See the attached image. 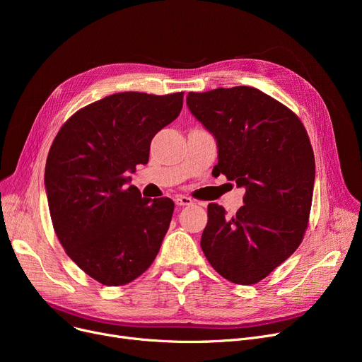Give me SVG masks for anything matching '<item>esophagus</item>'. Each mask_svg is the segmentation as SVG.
I'll list each match as a JSON object with an SVG mask.
<instances>
[{
  "label": "esophagus",
  "mask_w": 362,
  "mask_h": 362,
  "mask_svg": "<svg viewBox=\"0 0 362 362\" xmlns=\"http://www.w3.org/2000/svg\"><path fill=\"white\" fill-rule=\"evenodd\" d=\"M175 202H176V205H179V206H185V205H192V204H194V199L189 198V197H185V195H177V197L175 198Z\"/></svg>",
  "instance_id": "34e87169"
}]
</instances>
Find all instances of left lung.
Here are the masks:
<instances>
[{
	"mask_svg": "<svg viewBox=\"0 0 362 362\" xmlns=\"http://www.w3.org/2000/svg\"><path fill=\"white\" fill-rule=\"evenodd\" d=\"M186 104L217 142L218 175L245 189L233 217L208 205L201 248L224 279L258 283L296 251L308 226L315 179L308 133L288 107L251 86L189 92Z\"/></svg>",
	"mask_w": 362,
	"mask_h": 362,
	"instance_id": "left-lung-1",
	"label": "left lung"
}]
</instances>
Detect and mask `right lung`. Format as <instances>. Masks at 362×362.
<instances>
[{
	"mask_svg": "<svg viewBox=\"0 0 362 362\" xmlns=\"http://www.w3.org/2000/svg\"><path fill=\"white\" fill-rule=\"evenodd\" d=\"M183 92H120L86 105L57 133L45 165L54 230L67 255L105 286H123L156 259L175 202L142 198L129 173L177 119Z\"/></svg>",
	"mask_w": 362,
	"mask_h": 362,
	"instance_id": "obj_1",
	"label": "right lung"
}]
</instances>
